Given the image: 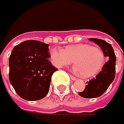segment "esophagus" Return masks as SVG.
<instances>
[{"label":"esophagus","instance_id":"obj_1","mask_svg":"<svg viewBox=\"0 0 124 124\" xmlns=\"http://www.w3.org/2000/svg\"><path fill=\"white\" fill-rule=\"evenodd\" d=\"M70 78H71V80H77L76 77H74L72 76V75H70Z\"/></svg>","mask_w":124,"mask_h":124}]
</instances>
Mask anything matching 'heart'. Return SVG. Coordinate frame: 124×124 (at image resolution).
I'll return each instance as SVG.
<instances>
[{
	"mask_svg": "<svg viewBox=\"0 0 124 124\" xmlns=\"http://www.w3.org/2000/svg\"><path fill=\"white\" fill-rule=\"evenodd\" d=\"M53 63L58 67L68 66L73 62V71L84 77H91L99 74L105 64V56L98 47L89 44H77L67 46L65 50L53 47L50 51Z\"/></svg>",
	"mask_w": 124,
	"mask_h": 124,
	"instance_id": "heart-1",
	"label": "heart"
}]
</instances>
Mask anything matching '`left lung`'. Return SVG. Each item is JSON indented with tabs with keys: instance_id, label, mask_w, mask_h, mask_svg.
Returning <instances> with one entry per match:
<instances>
[{
	"instance_id": "8db88e82",
	"label": "left lung",
	"mask_w": 124,
	"mask_h": 124,
	"mask_svg": "<svg viewBox=\"0 0 124 124\" xmlns=\"http://www.w3.org/2000/svg\"><path fill=\"white\" fill-rule=\"evenodd\" d=\"M89 40L99 46L108 61L95 77L86 82L85 90L78 94L83 98H96L101 96L107 90L115 79L116 56L112 45L104 40L94 38H91Z\"/></svg>"
}]
</instances>
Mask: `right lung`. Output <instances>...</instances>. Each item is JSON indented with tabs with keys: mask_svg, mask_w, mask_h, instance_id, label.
Masks as SVG:
<instances>
[{
	"mask_svg": "<svg viewBox=\"0 0 124 124\" xmlns=\"http://www.w3.org/2000/svg\"><path fill=\"white\" fill-rule=\"evenodd\" d=\"M49 44L27 40L15 46L9 57V81L23 99L36 101L49 92L51 77L58 69L48 60Z\"/></svg>",
	"mask_w": 124,
	"mask_h": 124,
	"instance_id": "1",
	"label": "right lung"
}]
</instances>
